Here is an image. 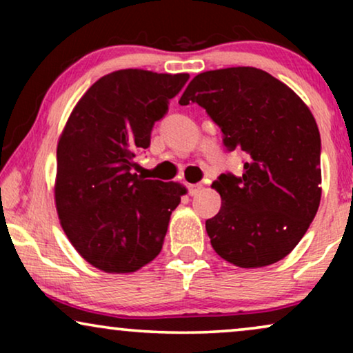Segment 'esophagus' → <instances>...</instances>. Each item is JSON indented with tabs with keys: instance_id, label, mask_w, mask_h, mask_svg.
I'll list each match as a JSON object with an SVG mask.
<instances>
[{
	"instance_id": "obj_1",
	"label": "esophagus",
	"mask_w": 353,
	"mask_h": 353,
	"mask_svg": "<svg viewBox=\"0 0 353 353\" xmlns=\"http://www.w3.org/2000/svg\"><path fill=\"white\" fill-rule=\"evenodd\" d=\"M201 190H202V185H190V186H188V191H190L191 196H196Z\"/></svg>"
}]
</instances>
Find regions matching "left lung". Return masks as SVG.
<instances>
[{
	"mask_svg": "<svg viewBox=\"0 0 353 353\" xmlns=\"http://www.w3.org/2000/svg\"><path fill=\"white\" fill-rule=\"evenodd\" d=\"M199 104L223 133L226 151L245 154L243 175L212 183L221 209L205 221L216 254L241 268L286 257L315 219L321 199V139L305 103L255 67L196 75L180 98Z\"/></svg>",
	"mask_w": 353,
	"mask_h": 353,
	"instance_id": "left-lung-1",
	"label": "left lung"
}]
</instances>
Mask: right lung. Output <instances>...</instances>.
<instances>
[{"label": "right lung", "instance_id": "obj_1", "mask_svg": "<svg viewBox=\"0 0 353 353\" xmlns=\"http://www.w3.org/2000/svg\"><path fill=\"white\" fill-rule=\"evenodd\" d=\"M188 74L123 69L93 83L57 143L56 209L77 252L105 273H133L162 250L186 188L144 180L134 157L151 144Z\"/></svg>", "mask_w": 353, "mask_h": 353}]
</instances>
